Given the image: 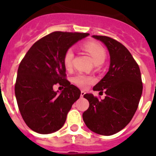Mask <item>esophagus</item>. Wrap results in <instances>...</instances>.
I'll list each match as a JSON object with an SVG mask.
<instances>
[{"mask_svg": "<svg viewBox=\"0 0 156 156\" xmlns=\"http://www.w3.org/2000/svg\"><path fill=\"white\" fill-rule=\"evenodd\" d=\"M84 94H85V91H83V90H81V93H80V96L81 97H83V96H84Z\"/></svg>", "mask_w": 156, "mask_h": 156, "instance_id": "34e87169", "label": "esophagus"}]
</instances>
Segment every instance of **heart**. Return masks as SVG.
I'll list each match as a JSON object with an SVG mask.
<instances>
[{
  "mask_svg": "<svg viewBox=\"0 0 156 156\" xmlns=\"http://www.w3.org/2000/svg\"><path fill=\"white\" fill-rule=\"evenodd\" d=\"M83 47L84 50L90 54L93 58L94 62L96 64H101L104 62L106 57V51L104 47L99 43L94 41H87L85 42ZM74 58V52L72 48H68L66 51L63 56V63L66 69H70L73 66V60ZM73 82L76 86L81 88H87L89 85L95 82V79L90 76H86L84 74H77L73 77Z\"/></svg>",
  "mask_w": 156,
  "mask_h": 156,
  "instance_id": "b5f03b06",
  "label": "heart"
}]
</instances>
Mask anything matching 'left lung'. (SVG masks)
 <instances>
[{"instance_id":"1","label":"left lung","mask_w":156,"mask_h":156,"mask_svg":"<svg viewBox=\"0 0 156 156\" xmlns=\"http://www.w3.org/2000/svg\"><path fill=\"white\" fill-rule=\"evenodd\" d=\"M92 37L107 47L110 66L93 88L100 93L104 91L105 99L84 94L90 105L83 113V119L91 131L109 136L123 129L137 111L143 90L141 76L138 65L124 45L106 36Z\"/></svg>"}]
</instances>
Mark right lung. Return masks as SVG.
I'll list each match as a JSON object with an SVG mask.
<instances>
[{"label": "right lung", "instance_id": "right-lung-1", "mask_svg": "<svg viewBox=\"0 0 156 156\" xmlns=\"http://www.w3.org/2000/svg\"><path fill=\"white\" fill-rule=\"evenodd\" d=\"M87 33L55 31L38 40L23 58L15 85L17 104L23 120L37 133L47 134L61 129L80 90L66 79L63 56ZM64 86L61 93L54 85Z\"/></svg>", "mask_w": 156, "mask_h": 156}]
</instances>
